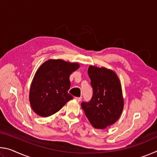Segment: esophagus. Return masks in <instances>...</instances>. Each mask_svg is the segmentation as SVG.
<instances>
[{"mask_svg":"<svg viewBox=\"0 0 157 157\" xmlns=\"http://www.w3.org/2000/svg\"><path fill=\"white\" fill-rule=\"evenodd\" d=\"M75 100L78 101V102H80V101L82 100V97H75Z\"/></svg>","mask_w":157,"mask_h":157,"instance_id":"34e87169","label":"esophagus"}]
</instances>
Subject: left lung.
<instances>
[{"label": "left lung", "mask_w": 157, "mask_h": 157, "mask_svg": "<svg viewBox=\"0 0 157 157\" xmlns=\"http://www.w3.org/2000/svg\"><path fill=\"white\" fill-rule=\"evenodd\" d=\"M88 74L94 89L89 102H82V109L95 129H103L117 122L124 108L120 79L115 71L89 66Z\"/></svg>", "instance_id": "8db88e82"}]
</instances>
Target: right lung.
<instances>
[{"label": "right lung", "mask_w": 157, "mask_h": 157, "mask_svg": "<svg viewBox=\"0 0 157 157\" xmlns=\"http://www.w3.org/2000/svg\"><path fill=\"white\" fill-rule=\"evenodd\" d=\"M79 68L77 62L50 59L36 71L30 85L29 100L38 116L48 117L59 111L73 97L69 94L71 74Z\"/></svg>", "instance_id": "add662e5"}]
</instances>
